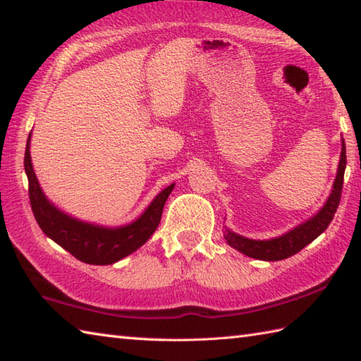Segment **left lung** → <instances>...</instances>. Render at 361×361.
<instances>
[{
  "label": "left lung",
  "instance_id": "8db88e82",
  "mask_svg": "<svg viewBox=\"0 0 361 361\" xmlns=\"http://www.w3.org/2000/svg\"><path fill=\"white\" fill-rule=\"evenodd\" d=\"M344 171H346V144L341 140V157L338 163V171L334 181L332 192L329 195L326 204L321 208L315 216L304 221L299 226L290 229L288 233L282 234L279 237H274L270 240H252L247 237L239 235L233 233L231 229L226 228L225 231V240L229 247L240 251L242 255L259 259V260H282L290 256L296 255L304 247H307L310 242L317 239L319 234H323L327 226L335 216L336 208H338L341 200V190H343V180H344Z\"/></svg>",
  "mask_w": 361,
  "mask_h": 361
}]
</instances>
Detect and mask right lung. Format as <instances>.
I'll return each mask as SVG.
<instances>
[{
	"mask_svg": "<svg viewBox=\"0 0 361 361\" xmlns=\"http://www.w3.org/2000/svg\"><path fill=\"white\" fill-rule=\"evenodd\" d=\"M27 137L25 152V171L29 181V200L34 217L42 231L68 252L90 265H111L126 256L132 255L150 239L161 221L164 203L175 185L167 186L153 198L141 217L124 226L105 228L93 224H87L79 219L68 216L56 208L38 185L30 161Z\"/></svg>",
	"mask_w": 361,
	"mask_h": 361,
	"instance_id": "add662e5",
	"label": "right lung"
}]
</instances>
